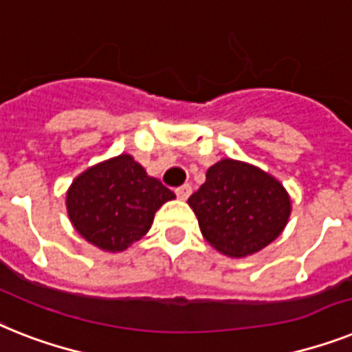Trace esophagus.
Here are the masks:
<instances>
[{"label":"esophagus","mask_w":352,"mask_h":352,"mask_svg":"<svg viewBox=\"0 0 352 352\" xmlns=\"http://www.w3.org/2000/svg\"><path fill=\"white\" fill-rule=\"evenodd\" d=\"M190 192H192V187H190V185H187V183H185V185H182V187L176 188V196H178L179 199H187V197L190 196Z\"/></svg>","instance_id":"obj_1"}]
</instances>
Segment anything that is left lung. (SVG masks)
<instances>
[{
  "instance_id": "8db88e82",
  "label": "left lung",
  "mask_w": 352,
  "mask_h": 352,
  "mask_svg": "<svg viewBox=\"0 0 352 352\" xmlns=\"http://www.w3.org/2000/svg\"><path fill=\"white\" fill-rule=\"evenodd\" d=\"M203 237L228 257H246L284 230L292 201L283 183L254 165L221 160L188 197Z\"/></svg>"
}]
</instances>
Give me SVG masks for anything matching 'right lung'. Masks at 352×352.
Here are the masks:
<instances>
[{
	"label": "right lung",
	"instance_id": "1",
	"mask_svg": "<svg viewBox=\"0 0 352 352\" xmlns=\"http://www.w3.org/2000/svg\"><path fill=\"white\" fill-rule=\"evenodd\" d=\"M174 192L131 155L106 160L84 170L66 194L75 230L106 252H122L149 232L155 214Z\"/></svg>",
	"mask_w": 352,
	"mask_h": 352
}]
</instances>
